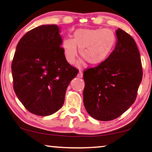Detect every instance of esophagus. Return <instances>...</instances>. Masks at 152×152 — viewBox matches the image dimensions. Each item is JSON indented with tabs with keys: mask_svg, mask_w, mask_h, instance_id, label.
Wrapping results in <instances>:
<instances>
[{
	"mask_svg": "<svg viewBox=\"0 0 152 152\" xmlns=\"http://www.w3.org/2000/svg\"><path fill=\"white\" fill-rule=\"evenodd\" d=\"M77 76H78V78H83V72H81V71L79 72H78V75H77Z\"/></svg>",
	"mask_w": 152,
	"mask_h": 152,
	"instance_id": "34e87169",
	"label": "esophagus"
}]
</instances>
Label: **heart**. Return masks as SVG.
I'll use <instances>...</instances> for the list:
<instances>
[{
	"mask_svg": "<svg viewBox=\"0 0 152 152\" xmlns=\"http://www.w3.org/2000/svg\"><path fill=\"white\" fill-rule=\"evenodd\" d=\"M115 42V35L108 28H81L75 31L74 39L65 38L62 47L65 59L70 64L75 62L78 54V47L80 56L83 57L79 65L83 64L87 61L90 65H98L108 58Z\"/></svg>",
	"mask_w": 152,
	"mask_h": 152,
	"instance_id": "heart-1",
	"label": "heart"
}]
</instances>
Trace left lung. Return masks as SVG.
Instances as JSON below:
<instances>
[{"label": "left lung", "mask_w": 152, "mask_h": 152, "mask_svg": "<svg viewBox=\"0 0 152 152\" xmlns=\"http://www.w3.org/2000/svg\"><path fill=\"white\" fill-rule=\"evenodd\" d=\"M116 35V46L108 57L83 73L84 105L90 116L99 121H110L126 111L134 102L142 80L135 41L121 28Z\"/></svg>", "instance_id": "left-lung-1"}]
</instances>
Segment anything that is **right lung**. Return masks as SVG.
Instances as JSON below:
<instances>
[{
  "label": "right lung",
  "mask_w": 152,
  "mask_h": 152,
  "mask_svg": "<svg viewBox=\"0 0 152 152\" xmlns=\"http://www.w3.org/2000/svg\"><path fill=\"white\" fill-rule=\"evenodd\" d=\"M55 24L42 25L19 41L11 71L13 89L29 112L48 116L62 107L76 68L65 59L62 38Z\"/></svg>",
  "instance_id": "1"
}]
</instances>
